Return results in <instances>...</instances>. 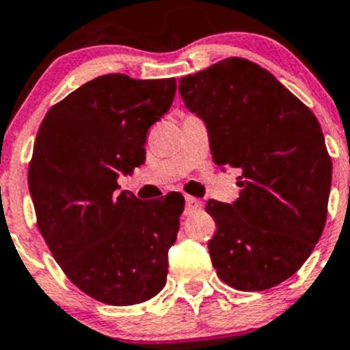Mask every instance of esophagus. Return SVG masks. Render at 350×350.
Returning a JSON list of instances; mask_svg holds the SVG:
<instances>
[{
    "label": "esophagus",
    "instance_id": "1",
    "mask_svg": "<svg viewBox=\"0 0 350 350\" xmlns=\"http://www.w3.org/2000/svg\"><path fill=\"white\" fill-rule=\"evenodd\" d=\"M202 206H204V204H202V200L196 199V197L187 196V209H185V213H187V215H192V213L202 209Z\"/></svg>",
    "mask_w": 350,
    "mask_h": 350
}]
</instances>
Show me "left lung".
I'll return each mask as SVG.
<instances>
[{
	"label": "left lung",
	"mask_w": 350,
	"mask_h": 350,
	"mask_svg": "<svg viewBox=\"0 0 350 350\" xmlns=\"http://www.w3.org/2000/svg\"><path fill=\"white\" fill-rule=\"evenodd\" d=\"M185 105L204 120L213 162L241 169L239 199L208 200V243L220 280L266 291L291 278L321 238L331 157L317 118L271 72L227 57L179 81Z\"/></svg>",
	"instance_id": "left-lung-1"
}]
</instances>
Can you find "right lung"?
Instances as JSON below:
<instances>
[{
    "instance_id": "1",
    "label": "right lung",
    "mask_w": 350,
    "mask_h": 350,
    "mask_svg": "<svg viewBox=\"0 0 350 350\" xmlns=\"http://www.w3.org/2000/svg\"><path fill=\"white\" fill-rule=\"evenodd\" d=\"M176 79L107 74L49 109L28 169L36 227L72 284L129 306L157 296L183 213L181 193L141 200L120 172L146 160V135L172 105Z\"/></svg>"
}]
</instances>
